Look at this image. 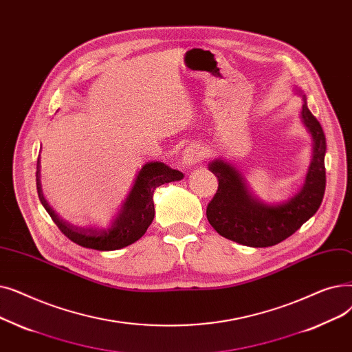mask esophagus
<instances>
[{
  "instance_id": "34e87169",
  "label": "esophagus",
  "mask_w": 352,
  "mask_h": 352,
  "mask_svg": "<svg viewBox=\"0 0 352 352\" xmlns=\"http://www.w3.org/2000/svg\"><path fill=\"white\" fill-rule=\"evenodd\" d=\"M205 157V153L202 147L199 144H189L182 153V164L183 166H193L199 162H202Z\"/></svg>"
}]
</instances>
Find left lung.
I'll return each mask as SVG.
<instances>
[{"label":"left lung","mask_w":352,"mask_h":352,"mask_svg":"<svg viewBox=\"0 0 352 352\" xmlns=\"http://www.w3.org/2000/svg\"><path fill=\"white\" fill-rule=\"evenodd\" d=\"M300 119L312 136V159L302 189L285 204H262L248 190L243 176L235 167L219 159L209 164L219 186L206 208V216L221 236L245 246H274L294 235L320 209L327 183L325 135L307 102Z\"/></svg>","instance_id":"obj_1"}]
</instances>
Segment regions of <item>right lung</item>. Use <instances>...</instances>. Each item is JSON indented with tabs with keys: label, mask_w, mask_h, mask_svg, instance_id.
Here are the masks:
<instances>
[{
	"label": "right lung",
	"mask_w": 352,
	"mask_h": 352,
	"mask_svg": "<svg viewBox=\"0 0 352 352\" xmlns=\"http://www.w3.org/2000/svg\"><path fill=\"white\" fill-rule=\"evenodd\" d=\"M36 177L37 193L41 205L67 238L82 248L116 250L135 243L144 235L155 217L153 193L156 188L164 185V183L183 179V173L162 162L146 163L138 173L133 188L111 222V226L107 229L78 228L61 219L54 209L48 205L43 195L40 182V159L37 160Z\"/></svg>",
	"instance_id": "right-lung-1"
}]
</instances>
